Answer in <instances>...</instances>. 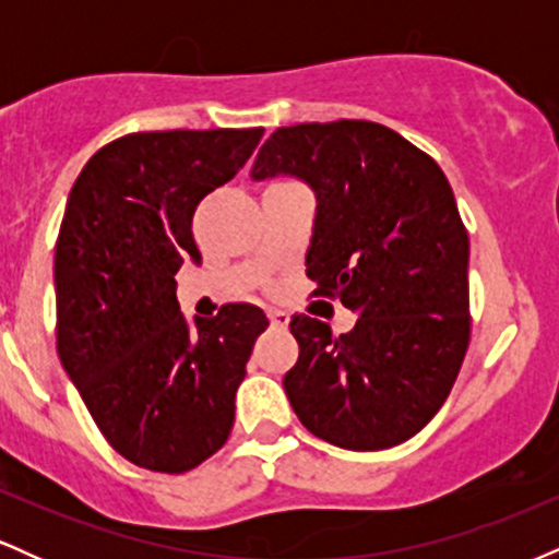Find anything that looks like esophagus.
Segmentation results:
<instances>
[{
  "instance_id": "34e87169",
  "label": "esophagus",
  "mask_w": 559,
  "mask_h": 559,
  "mask_svg": "<svg viewBox=\"0 0 559 559\" xmlns=\"http://www.w3.org/2000/svg\"><path fill=\"white\" fill-rule=\"evenodd\" d=\"M267 318H271V323H273V329H286L288 325V312H284V310H271L267 312Z\"/></svg>"
}]
</instances>
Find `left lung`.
<instances>
[{
    "label": "left lung",
    "mask_w": 559,
    "mask_h": 559,
    "mask_svg": "<svg viewBox=\"0 0 559 559\" xmlns=\"http://www.w3.org/2000/svg\"><path fill=\"white\" fill-rule=\"evenodd\" d=\"M281 173L316 191V294L357 312L342 336L292 318L299 360L284 376L288 402L329 444H402L439 413L471 342V241L452 186L433 157L370 120L278 128L252 178Z\"/></svg>",
    "instance_id": "1"
}]
</instances>
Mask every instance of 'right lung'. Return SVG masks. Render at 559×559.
Returning <instances> with one entry per match:
<instances>
[{
	"mask_svg": "<svg viewBox=\"0 0 559 559\" xmlns=\"http://www.w3.org/2000/svg\"><path fill=\"white\" fill-rule=\"evenodd\" d=\"M262 133H128L70 189L55 247L57 352L102 436L146 471H191L234 428L236 389L267 318L223 305L186 320L176 273L202 262L197 204L243 168Z\"/></svg>",
	"mask_w": 559,
	"mask_h": 559,
	"instance_id": "1",
	"label": "right lung"
}]
</instances>
